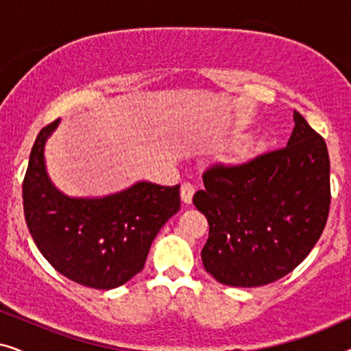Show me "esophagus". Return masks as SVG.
<instances>
[{"label":"esophagus","mask_w":351,"mask_h":351,"mask_svg":"<svg viewBox=\"0 0 351 351\" xmlns=\"http://www.w3.org/2000/svg\"><path fill=\"white\" fill-rule=\"evenodd\" d=\"M193 195H195V186L189 184V182H185V184H182L180 186V196H182V201H184L185 204H190L191 199H193Z\"/></svg>","instance_id":"obj_1"}]
</instances>
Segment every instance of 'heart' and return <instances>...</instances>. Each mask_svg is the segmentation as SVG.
I'll return each instance as SVG.
<instances>
[{
    "label": "heart",
    "mask_w": 351,
    "mask_h": 351,
    "mask_svg": "<svg viewBox=\"0 0 351 351\" xmlns=\"http://www.w3.org/2000/svg\"><path fill=\"white\" fill-rule=\"evenodd\" d=\"M263 148H265V141L262 137H244L234 147V155L238 156V160L246 161L261 153Z\"/></svg>",
    "instance_id": "1"
}]
</instances>
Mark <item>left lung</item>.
<instances>
[{"instance_id":"left-lung-1","label":"left lung","mask_w":351,"mask_h":351,"mask_svg":"<svg viewBox=\"0 0 351 351\" xmlns=\"http://www.w3.org/2000/svg\"><path fill=\"white\" fill-rule=\"evenodd\" d=\"M289 142L203 174L193 204L209 223L201 258L222 285L265 286L291 273L323 233L330 206L324 138L294 110Z\"/></svg>"}]
</instances>
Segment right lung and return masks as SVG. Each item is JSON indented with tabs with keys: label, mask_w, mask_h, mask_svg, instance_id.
Returning a JSON list of instances; mask_svg holds the SVG:
<instances>
[{
	"label": "right lung",
	"mask_w": 351,
	"mask_h": 351,
	"mask_svg": "<svg viewBox=\"0 0 351 351\" xmlns=\"http://www.w3.org/2000/svg\"><path fill=\"white\" fill-rule=\"evenodd\" d=\"M60 119L33 143L22 185L33 241L57 271L94 289H113L142 271L153 239L180 209V185L137 182L104 198H70L46 172L45 145Z\"/></svg>",
	"instance_id": "add662e5"
}]
</instances>
